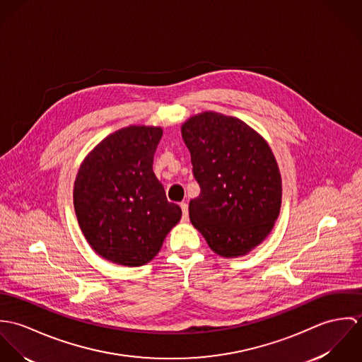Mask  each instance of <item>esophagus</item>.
Masks as SVG:
<instances>
[{
	"label": "esophagus",
	"instance_id": "obj_1",
	"mask_svg": "<svg viewBox=\"0 0 362 362\" xmlns=\"http://www.w3.org/2000/svg\"><path fill=\"white\" fill-rule=\"evenodd\" d=\"M180 206H181V210H182V220L187 221L188 220V205L185 202H181Z\"/></svg>",
	"mask_w": 362,
	"mask_h": 362
}]
</instances>
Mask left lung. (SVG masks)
<instances>
[{
	"label": "left lung",
	"mask_w": 362,
	"mask_h": 362,
	"mask_svg": "<svg viewBox=\"0 0 362 362\" xmlns=\"http://www.w3.org/2000/svg\"><path fill=\"white\" fill-rule=\"evenodd\" d=\"M201 187L189 218L224 258L247 255L269 235L281 206V177L267 142L244 121L205 111L181 127Z\"/></svg>",
	"instance_id": "8db88e82"
}]
</instances>
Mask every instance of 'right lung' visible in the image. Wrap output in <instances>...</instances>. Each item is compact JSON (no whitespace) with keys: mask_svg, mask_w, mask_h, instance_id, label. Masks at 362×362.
I'll list each match as a JSON object with an SVG mask.
<instances>
[{"mask_svg":"<svg viewBox=\"0 0 362 362\" xmlns=\"http://www.w3.org/2000/svg\"><path fill=\"white\" fill-rule=\"evenodd\" d=\"M158 127L131 125L86 156L74 185V207L89 245L102 258L142 266L158 254L181 218L153 173Z\"/></svg>","mask_w":362,"mask_h":362,"instance_id":"add662e5","label":"right lung"}]
</instances>
